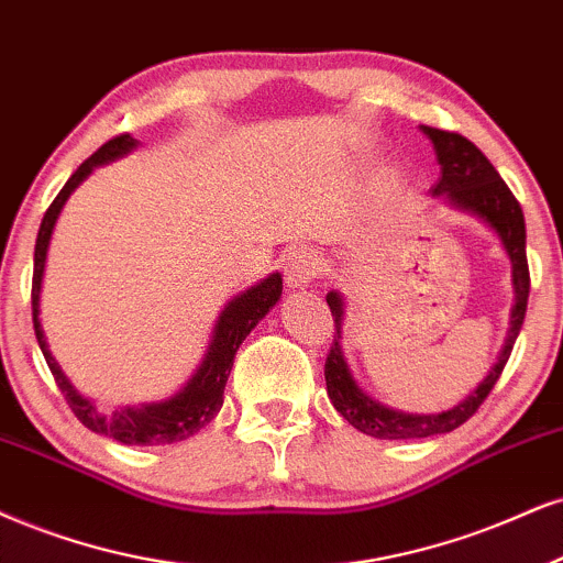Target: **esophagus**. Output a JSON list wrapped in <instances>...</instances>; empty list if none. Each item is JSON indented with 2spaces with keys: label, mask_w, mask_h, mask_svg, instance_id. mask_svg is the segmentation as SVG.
Here are the masks:
<instances>
[{
  "label": "esophagus",
  "mask_w": 563,
  "mask_h": 563,
  "mask_svg": "<svg viewBox=\"0 0 563 563\" xmlns=\"http://www.w3.org/2000/svg\"><path fill=\"white\" fill-rule=\"evenodd\" d=\"M318 274V258L310 247H292L284 255V282L287 287H305L316 279Z\"/></svg>",
  "instance_id": "obj_1"
}]
</instances>
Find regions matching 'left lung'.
Masks as SVG:
<instances>
[{"mask_svg": "<svg viewBox=\"0 0 563 563\" xmlns=\"http://www.w3.org/2000/svg\"><path fill=\"white\" fill-rule=\"evenodd\" d=\"M422 133L433 141L435 156L441 164V177L433 185L435 196H446L451 203L464 208V211H473L477 217L488 221L496 229V234L501 238L506 253L511 258V268H515V292L517 305L511 310V329L509 339H506L501 357L494 365V371L488 373V378L470 394L462 405L441 415H401L394 412L371 397H365L360 391L355 380H352L350 367L344 363L342 346H339V336L331 342L329 355H325V391L329 399L334 401L336 412L355 426L360 433L373 435V439H428V435L451 433L454 428H460L462 422H467L477 412V407L488 399V394L494 391L498 376L504 373V365L509 363L511 350L519 336V329L525 323L527 313V297H530V266H527V250H525V213L515 192L506 187L501 175L496 172V166L483 156V151L477 148L473 141L460 133H451V130H439L422 124ZM331 316H334L336 334L342 329V297L336 292L325 295Z\"/></svg>", "mask_w": 563, "mask_h": 563, "instance_id": "left-lung-1", "label": "left lung"}]
</instances>
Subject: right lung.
Returning a JSON list of instances; mask_svg holds the SVG:
<instances>
[{
    "mask_svg": "<svg viewBox=\"0 0 563 563\" xmlns=\"http://www.w3.org/2000/svg\"><path fill=\"white\" fill-rule=\"evenodd\" d=\"M135 145V137L130 133L114 135L112 141H107L96 151L93 156H88L75 175L67 179L65 187L59 190V196L52 200V206L46 208L44 219H41V229L36 238V253H33V287H31V302H33V331H36L38 346L44 352V360L52 371L54 380H57L62 397L69 405L82 426L93 433L109 435V439L120 443H135V446H158V443H175L190 439L192 433H198L200 428L208 426L217 412L224 405V386L232 371L234 355H238L240 344L245 342V336L255 329V323L274 308L276 300L282 295V276L274 274L266 282H261L258 287L247 289L245 295L234 297L227 305L224 313L219 316L217 331H213L211 346H208V355L203 365L198 367L196 376L190 378L183 391L175 399L164 401V405H151V407H124L114 409V412H99L88 399H82L69 380L62 376L59 365L54 363L52 352H48L44 331H41L38 321V295H41V276H44V263H46V247L52 240L54 221H57L62 206L69 192L78 187L82 179L90 175L96 164L112 162V158L128 154Z\"/></svg>",
    "mask_w": 563,
    "mask_h": 563,
    "instance_id": "add662e5",
    "label": "right lung"
}]
</instances>
